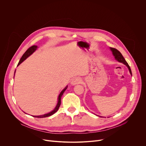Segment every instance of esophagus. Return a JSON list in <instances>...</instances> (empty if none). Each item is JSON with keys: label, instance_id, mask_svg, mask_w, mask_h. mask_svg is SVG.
Returning a JSON list of instances; mask_svg holds the SVG:
<instances>
[{"label": "esophagus", "instance_id": "obj_1", "mask_svg": "<svg viewBox=\"0 0 146 146\" xmlns=\"http://www.w3.org/2000/svg\"><path fill=\"white\" fill-rule=\"evenodd\" d=\"M81 78L79 77H76L74 78H73L72 81H71V84L73 86H74V85H76V84H80V83L81 82Z\"/></svg>", "mask_w": 146, "mask_h": 146}]
</instances>
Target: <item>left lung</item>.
<instances>
[{"label":"left lung","mask_w":146,"mask_h":146,"mask_svg":"<svg viewBox=\"0 0 146 146\" xmlns=\"http://www.w3.org/2000/svg\"><path fill=\"white\" fill-rule=\"evenodd\" d=\"M110 50L112 51V53H113V55L114 56V58H115V60H117L119 62H121V63L123 64L124 65H125L128 67V69L129 70V72H130L131 74L132 75V72H131V69L130 68V66H129L128 64L127 63V61L125 60V59L123 57V56L121 54V53L118 50H117V49H115L114 48L110 47Z\"/></svg>","instance_id":"obj_1"}]
</instances>
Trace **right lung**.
I'll return each instance as SVG.
<instances>
[{"label": "right lung", "mask_w": 146, "mask_h": 146, "mask_svg": "<svg viewBox=\"0 0 146 146\" xmlns=\"http://www.w3.org/2000/svg\"><path fill=\"white\" fill-rule=\"evenodd\" d=\"M37 46H31V47H29V48L26 51V52L23 54V55L22 56L21 58L20 59V60H19V62H18V64L17 66H18L19 64H21L22 62H23L24 60H25L28 56H29L31 54H32L37 50ZM67 87H68V86H66L63 90H62V91H61V92L60 93V94H59V96H58V101L57 105H56L55 108L52 111L50 112L49 113L44 114V115H36V116H33V117H36V118H44V117H47L51 116V115H52V114H54V113H55L58 111V109H59V106H60V103H61V97H62V95L64 94V92L65 91V90L67 89Z\"/></svg>", "instance_id": "add662e5"}]
</instances>
